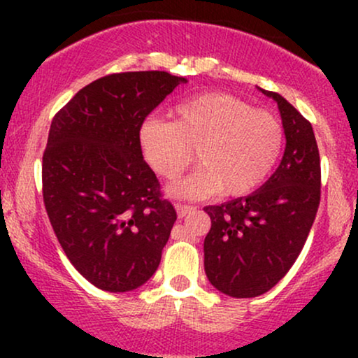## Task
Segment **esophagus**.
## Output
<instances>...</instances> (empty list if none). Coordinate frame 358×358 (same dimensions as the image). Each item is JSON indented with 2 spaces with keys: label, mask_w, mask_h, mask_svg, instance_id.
Instances as JSON below:
<instances>
[{
  "label": "esophagus",
  "mask_w": 358,
  "mask_h": 358,
  "mask_svg": "<svg viewBox=\"0 0 358 358\" xmlns=\"http://www.w3.org/2000/svg\"><path fill=\"white\" fill-rule=\"evenodd\" d=\"M175 208H176V213H178L180 219H182V217H185V215H188V213L193 210L192 205H185V203H176Z\"/></svg>",
  "instance_id": "1"
}]
</instances>
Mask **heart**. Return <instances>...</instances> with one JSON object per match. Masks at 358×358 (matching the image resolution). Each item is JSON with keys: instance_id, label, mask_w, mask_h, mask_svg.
<instances>
[{"instance_id": "1", "label": "heart", "mask_w": 358, "mask_h": 358, "mask_svg": "<svg viewBox=\"0 0 358 358\" xmlns=\"http://www.w3.org/2000/svg\"><path fill=\"white\" fill-rule=\"evenodd\" d=\"M139 143L150 166L165 180L178 178L199 162L203 168L170 188L200 199L220 192L242 196L268 180L281 156L285 127L273 113L254 109L227 92H207L182 102L175 121L146 119Z\"/></svg>"}]
</instances>
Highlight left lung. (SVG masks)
Wrapping results in <instances>:
<instances>
[{"mask_svg":"<svg viewBox=\"0 0 358 358\" xmlns=\"http://www.w3.org/2000/svg\"><path fill=\"white\" fill-rule=\"evenodd\" d=\"M262 94L278 102L285 127L278 170L250 195L203 208L212 220L203 242L205 274L232 298L264 294L285 278L320 205L322 170L313 127L278 92Z\"/></svg>","mask_w":358,"mask_h":358,"instance_id":"1","label":"left lung"}]
</instances>
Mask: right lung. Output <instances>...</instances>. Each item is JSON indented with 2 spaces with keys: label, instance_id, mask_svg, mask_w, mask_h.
Returning <instances> with one entry per match:
<instances>
[{
  "label": "right lung",
  "instance_id": "add662e5",
  "mask_svg": "<svg viewBox=\"0 0 358 358\" xmlns=\"http://www.w3.org/2000/svg\"><path fill=\"white\" fill-rule=\"evenodd\" d=\"M182 82L159 71L110 73L52 121L43 203L69 261L99 289H136L162 261L176 212L143 159L139 127Z\"/></svg>",
  "mask_w": 358,
  "mask_h": 358
}]
</instances>
